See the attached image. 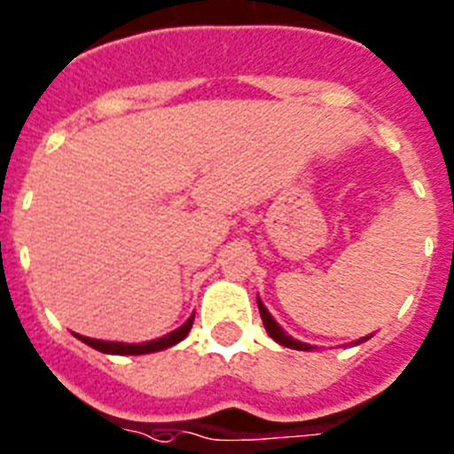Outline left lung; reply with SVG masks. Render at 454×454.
<instances>
[{
	"instance_id": "8db88e82",
	"label": "left lung",
	"mask_w": 454,
	"mask_h": 454,
	"mask_svg": "<svg viewBox=\"0 0 454 454\" xmlns=\"http://www.w3.org/2000/svg\"><path fill=\"white\" fill-rule=\"evenodd\" d=\"M258 310H260V317H262V325H265L267 333H270V336L274 338L278 345L290 347V349H301V352H306V349H313V347L306 345V342H299V340H294L293 336H287L286 331L281 329V325H278V322H276L274 317L270 315V310L265 309V303L260 301V297H258ZM368 338H361V340H368ZM361 340H358V342H361Z\"/></svg>"
}]
</instances>
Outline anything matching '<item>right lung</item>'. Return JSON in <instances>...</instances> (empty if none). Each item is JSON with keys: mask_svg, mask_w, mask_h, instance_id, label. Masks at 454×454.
<instances>
[{"mask_svg": "<svg viewBox=\"0 0 454 454\" xmlns=\"http://www.w3.org/2000/svg\"><path fill=\"white\" fill-rule=\"evenodd\" d=\"M194 325V315L184 322L183 326H178L176 331L167 333V336L157 338V340H148V342H139V345H132V342H114V340H96V338H86V336H77L82 342H86L89 347L98 349L102 354H118V356H125V354H151V352H160V349H167V347L178 345L184 336L189 333Z\"/></svg>", "mask_w": 454, "mask_h": 454, "instance_id": "right-lung-1", "label": "right lung"}]
</instances>
